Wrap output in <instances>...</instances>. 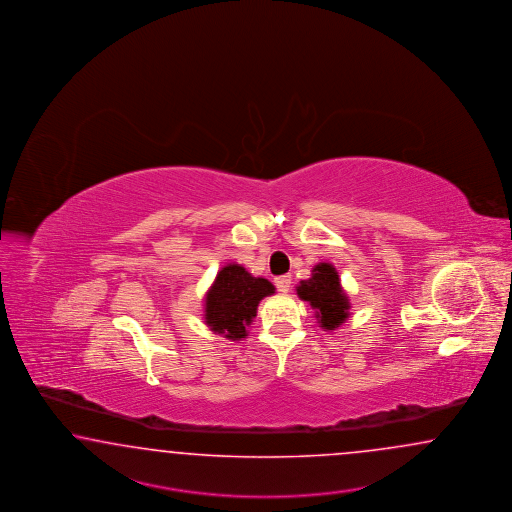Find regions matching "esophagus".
<instances>
[{
  "instance_id": "obj_1",
  "label": "esophagus",
  "mask_w": 512,
  "mask_h": 512,
  "mask_svg": "<svg viewBox=\"0 0 512 512\" xmlns=\"http://www.w3.org/2000/svg\"><path fill=\"white\" fill-rule=\"evenodd\" d=\"M274 283H276L277 291L289 292V289H291L292 277L289 276V274H285V276L276 277V281H274Z\"/></svg>"
}]
</instances>
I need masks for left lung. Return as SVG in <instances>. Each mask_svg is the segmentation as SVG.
<instances>
[{"instance_id": "8db88e82", "label": "left lung", "mask_w": 512, "mask_h": 512, "mask_svg": "<svg viewBox=\"0 0 512 512\" xmlns=\"http://www.w3.org/2000/svg\"><path fill=\"white\" fill-rule=\"evenodd\" d=\"M296 294L315 309L318 324L324 332L339 328L348 318L350 302L341 287L337 270L330 263L317 264L311 277L300 281Z\"/></svg>"}]
</instances>
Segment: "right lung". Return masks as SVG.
I'll return each mask as SVG.
<instances>
[{
	"label": "right lung",
	"mask_w": 512,
	"mask_h": 512,
	"mask_svg": "<svg viewBox=\"0 0 512 512\" xmlns=\"http://www.w3.org/2000/svg\"><path fill=\"white\" fill-rule=\"evenodd\" d=\"M276 292L264 277H253L240 264L223 266L205 296V324L231 341H242L257 317L264 296Z\"/></svg>",
	"instance_id": "right-lung-1"
}]
</instances>
